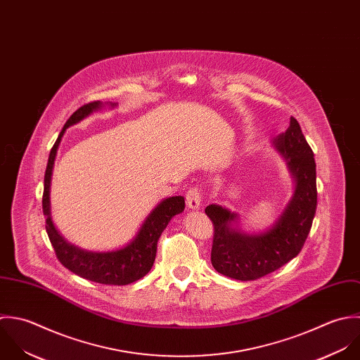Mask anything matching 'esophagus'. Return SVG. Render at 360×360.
Listing matches in <instances>:
<instances>
[{
    "label": "esophagus",
    "mask_w": 360,
    "mask_h": 360,
    "mask_svg": "<svg viewBox=\"0 0 360 360\" xmlns=\"http://www.w3.org/2000/svg\"><path fill=\"white\" fill-rule=\"evenodd\" d=\"M186 200H187V207L190 210H200V207H201V193H200V188L194 187V188L188 190V193L186 195Z\"/></svg>",
    "instance_id": "34e87169"
}]
</instances>
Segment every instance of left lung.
I'll return each instance as SVG.
<instances>
[{"mask_svg": "<svg viewBox=\"0 0 360 360\" xmlns=\"http://www.w3.org/2000/svg\"><path fill=\"white\" fill-rule=\"evenodd\" d=\"M272 146L285 159L295 188L268 229L244 232L240 229L239 214L217 204L205 208L215 229L212 265L233 279L252 281L281 268L300 252L311 229L317 207L316 162L296 119L290 117L288 129L272 139Z\"/></svg>", "mask_w": 360, "mask_h": 360, "instance_id": "8db88e82", "label": "left lung"}]
</instances>
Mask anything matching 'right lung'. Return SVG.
I'll return each mask as SVG.
<instances>
[{
    "instance_id": "right-lung-1",
    "label": "right lung",
    "mask_w": 360,
    "mask_h": 360,
    "mask_svg": "<svg viewBox=\"0 0 360 360\" xmlns=\"http://www.w3.org/2000/svg\"><path fill=\"white\" fill-rule=\"evenodd\" d=\"M106 105L112 109L117 103H102L92 102L79 108L68 121L64 124L63 131L60 132L54 146L50 150L46 174H44V191H43V214L46 217V231L49 239L53 244L57 258L60 262L68 268L71 272L105 285H128L142 276H145L155 261L156 257V244L162 232L166 229L173 217L181 214L186 208L184 197L176 195L162 200L145 218L139 226L136 235L129 240L125 245L109 251H92L81 248L64 239L57 231L53 218H51V202H50V188L54 162L57 156L58 146L61 139L71 125H75L94 112L102 110Z\"/></svg>"
}]
</instances>
